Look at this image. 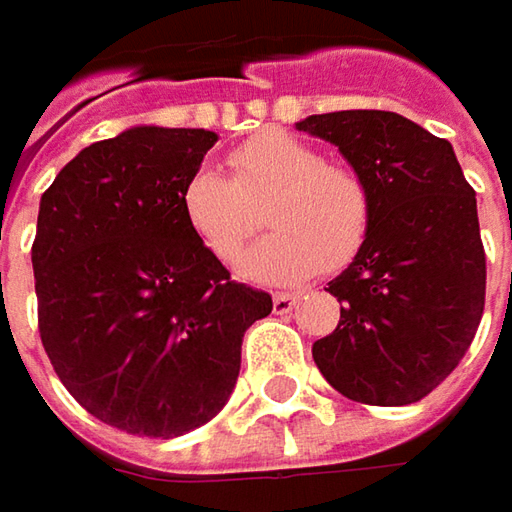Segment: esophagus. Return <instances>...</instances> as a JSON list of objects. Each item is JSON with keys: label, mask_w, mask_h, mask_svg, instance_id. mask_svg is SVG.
<instances>
[{"label": "esophagus", "mask_w": 512, "mask_h": 512, "mask_svg": "<svg viewBox=\"0 0 512 512\" xmlns=\"http://www.w3.org/2000/svg\"><path fill=\"white\" fill-rule=\"evenodd\" d=\"M299 302V293H276L273 296V310L276 313H290L293 307Z\"/></svg>", "instance_id": "obj_1"}]
</instances>
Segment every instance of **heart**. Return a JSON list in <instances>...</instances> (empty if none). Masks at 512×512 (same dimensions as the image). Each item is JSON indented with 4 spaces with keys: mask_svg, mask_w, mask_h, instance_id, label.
I'll return each mask as SVG.
<instances>
[{
    "mask_svg": "<svg viewBox=\"0 0 512 512\" xmlns=\"http://www.w3.org/2000/svg\"><path fill=\"white\" fill-rule=\"evenodd\" d=\"M230 179L213 168L193 170L179 193V210L193 239L230 265L253 230L265 196V222L276 227L242 259L239 273L265 285H296L325 267L353 262L373 225V196L350 168L330 165L285 130L247 139L227 159Z\"/></svg>",
    "mask_w": 512,
    "mask_h": 512,
    "instance_id": "heart-1",
    "label": "heart"
}]
</instances>
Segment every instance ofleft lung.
Instances as JSON below:
<instances>
[{"instance_id":"obj_1","label":"left lung","mask_w":512,"mask_h":512,"mask_svg":"<svg viewBox=\"0 0 512 512\" xmlns=\"http://www.w3.org/2000/svg\"><path fill=\"white\" fill-rule=\"evenodd\" d=\"M336 145L373 196L367 242L327 290L342 302L313 362L342 396L399 407L456 370L484 310L476 193L447 139L390 110L296 122Z\"/></svg>"}]
</instances>
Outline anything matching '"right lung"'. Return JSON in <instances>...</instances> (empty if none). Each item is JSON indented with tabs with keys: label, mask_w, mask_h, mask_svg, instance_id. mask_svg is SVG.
I'll use <instances>...</instances> for the list:
<instances>
[{
	"label": "right lung",
	"mask_w": 512,
	"mask_h": 512,
	"mask_svg": "<svg viewBox=\"0 0 512 512\" xmlns=\"http://www.w3.org/2000/svg\"><path fill=\"white\" fill-rule=\"evenodd\" d=\"M219 136L136 125L79 150L39 202V333L96 419L173 439L230 399L242 336L273 310L187 230L179 193Z\"/></svg>",
	"instance_id": "obj_1"
}]
</instances>
